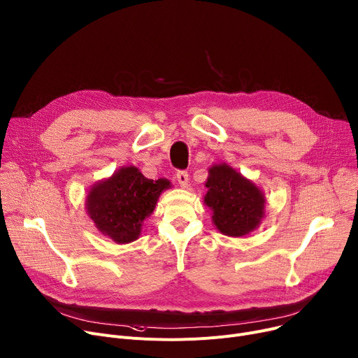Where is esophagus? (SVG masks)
I'll return each instance as SVG.
<instances>
[{"mask_svg":"<svg viewBox=\"0 0 358 358\" xmlns=\"http://www.w3.org/2000/svg\"><path fill=\"white\" fill-rule=\"evenodd\" d=\"M176 177H177L178 184H180L182 188L188 185V173H187V171H178Z\"/></svg>","mask_w":358,"mask_h":358,"instance_id":"esophagus-1","label":"esophagus"}]
</instances>
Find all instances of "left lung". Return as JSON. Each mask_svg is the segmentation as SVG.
Segmentation results:
<instances>
[{
    "label": "left lung",
    "instance_id": "obj_1",
    "mask_svg": "<svg viewBox=\"0 0 358 358\" xmlns=\"http://www.w3.org/2000/svg\"><path fill=\"white\" fill-rule=\"evenodd\" d=\"M204 204L213 211V223L226 236H246L265 216V196L250 180L227 164L213 165L206 181Z\"/></svg>",
    "mask_w": 358,
    "mask_h": 358
}]
</instances>
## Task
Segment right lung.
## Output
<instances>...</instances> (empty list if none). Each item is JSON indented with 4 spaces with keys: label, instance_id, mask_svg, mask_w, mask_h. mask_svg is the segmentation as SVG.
Instances as JSON below:
<instances>
[{
    "label": "right lung",
    "instance_id": "add662e5",
    "mask_svg": "<svg viewBox=\"0 0 358 358\" xmlns=\"http://www.w3.org/2000/svg\"><path fill=\"white\" fill-rule=\"evenodd\" d=\"M169 180L142 176L136 166H122L112 177L93 184L86 210L96 229L115 243L136 241L142 223L154 211L158 197L170 188Z\"/></svg>",
    "mask_w": 358,
    "mask_h": 358
}]
</instances>
